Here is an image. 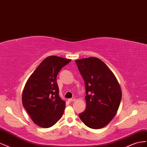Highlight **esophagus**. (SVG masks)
I'll use <instances>...</instances> for the list:
<instances>
[{"label": "esophagus", "instance_id": "esophagus-1", "mask_svg": "<svg viewBox=\"0 0 147 147\" xmlns=\"http://www.w3.org/2000/svg\"><path fill=\"white\" fill-rule=\"evenodd\" d=\"M68 101H69V102H74V101H76V98H75L74 97H73V98H69V99L68 100Z\"/></svg>", "mask_w": 147, "mask_h": 147}]
</instances>
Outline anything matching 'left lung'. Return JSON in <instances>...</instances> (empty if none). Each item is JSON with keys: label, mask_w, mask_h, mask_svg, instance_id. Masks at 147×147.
Masks as SVG:
<instances>
[{"label": "left lung", "mask_w": 147, "mask_h": 147, "mask_svg": "<svg viewBox=\"0 0 147 147\" xmlns=\"http://www.w3.org/2000/svg\"><path fill=\"white\" fill-rule=\"evenodd\" d=\"M86 86V108L79 118L94 129L106 126L118 110L121 98L119 84L108 66L99 58L76 60Z\"/></svg>", "instance_id": "1"}]
</instances>
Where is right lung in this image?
<instances>
[{
	"label": "right lung",
	"instance_id": "right-lung-1",
	"mask_svg": "<svg viewBox=\"0 0 147 147\" xmlns=\"http://www.w3.org/2000/svg\"><path fill=\"white\" fill-rule=\"evenodd\" d=\"M71 60L53 55L45 58L25 84L23 105L33 122L41 127H52L63 114L65 101L59 96L57 76Z\"/></svg>",
	"mask_w": 147,
	"mask_h": 147
}]
</instances>
